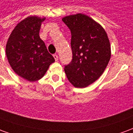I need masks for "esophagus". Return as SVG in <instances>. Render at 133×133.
<instances>
[{
    "mask_svg": "<svg viewBox=\"0 0 133 133\" xmlns=\"http://www.w3.org/2000/svg\"><path fill=\"white\" fill-rule=\"evenodd\" d=\"M53 57H54V59H55V61H58V56L57 54H54V55H53Z\"/></svg>",
    "mask_w": 133,
    "mask_h": 133,
    "instance_id": "34e87169",
    "label": "esophagus"
}]
</instances>
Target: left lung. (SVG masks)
<instances>
[{
  "mask_svg": "<svg viewBox=\"0 0 133 133\" xmlns=\"http://www.w3.org/2000/svg\"><path fill=\"white\" fill-rule=\"evenodd\" d=\"M71 32L72 59L64 70L75 88H85L97 81L110 59V45L103 27L78 13L62 19Z\"/></svg>",
  "mask_w": 133,
  "mask_h": 133,
  "instance_id": "left-lung-1",
  "label": "left lung"
}]
</instances>
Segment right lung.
Segmentation results:
<instances>
[{
    "label": "right lung",
    "instance_id": "right-lung-1",
    "mask_svg": "<svg viewBox=\"0 0 133 133\" xmlns=\"http://www.w3.org/2000/svg\"><path fill=\"white\" fill-rule=\"evenodd\" d=\"M45 19L31 16L20 22L6 44L8 61L14 72L31 82L40 80L55 62L39 36L41 23Z\"/></svg>",
    "mask_w": 133,
    "mask_h": 133
}]
</instances>
